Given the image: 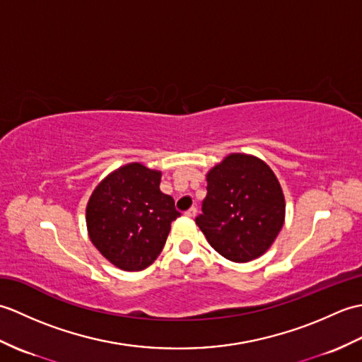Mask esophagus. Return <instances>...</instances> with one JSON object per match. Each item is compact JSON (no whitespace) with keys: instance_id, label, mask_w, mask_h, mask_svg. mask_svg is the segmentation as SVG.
Returning a JSON list of instances; mask_svg holds the SVG:
<instances>
[{"instance_id":"34e87169","label":"esophagus","mask_w":362,"mask_h":362,"mask_svg":"<svg viewBox=\"0 0 362 362\" xmlns=\"http://www.w3.org/2000/svg\"><path fill=\"white\" fill-rule=\"evenodd\" d=\"M196 213H197V209H196V206H191L189 210H187V211H185V216H188V218H194V216H196Z\"/></svg>"}]
</instances>
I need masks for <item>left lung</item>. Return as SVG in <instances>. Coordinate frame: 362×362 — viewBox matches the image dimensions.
<instances>
[{"label": "left lung", "instance_id": "left-lung-1", "mask_svg": "<svg viewBox=\"0 0 362 362\" xmlns=\"http://www.w3.org/2000/svg\"><path fill=\"white\" fill-rule=\"evenodd\" d=\"M283 222V191L264 161L232 153L206 174V197L196 224L224 258L247 263L261 257Z\"/></svg>", "mask_w": 362, "mask_h": 362}]
</instances>
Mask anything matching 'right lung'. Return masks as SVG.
<instances>
[{"mask_svg": "<svg viewBox=\"0 0 362 362\" xmlns=\"http://www.w3.org/2000/svg\"><path fill=\"white\" fill-rule=\"evenodd\" d=\"M161 174L130 163L107 175L87 205L91 243L122 271H143L160 255L171 222L180 216L174 199L160 191Z\"/></svg>", "mask_w": 362, "mask_h": 362, "instance_id": "1", "label": "right lung"}]
</instances>
